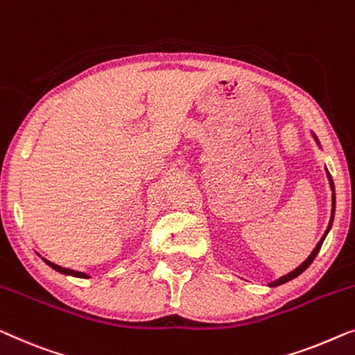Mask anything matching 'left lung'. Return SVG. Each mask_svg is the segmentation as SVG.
Segmentation results:
<instances>
[{
    "instance_id": "1",
    "label": "left lung",
    "mask_w": 355,
    "mask_h": 355,
    "mask_svg": "<svg viewBox=\"0 0 355 355\" xmlns=\"http://www.w3.org/2000/svg\"><path fill=\"white\" fill-rule=\"evenodd\" d=\"M312 137H314L315 139V142H317V146L320 147V142H318V139H317V136L314 135V132H312ZM327 178H328V181H330V189H331V192H333V195H331V218H330V223H328V227H327V230H325V234L322 235V239H320V241H318V243L315 245V248L312 250V253L307 256V259L304 261V263L302 264H300L296 267L295 270H291V272H288V274L286 275H284V277H280V279H277V280H274V282H270L269 284V286H279V285H284V284H286V282H290V280H293V279H296L297 275L300 274H302V272H304L307 267H309L311 264H312V261L315 259V256L318 254V251H320V248H322V243H323V240H325V237H327V234L330 232V229H331V225H333V219H335V205H336V197H335V184H333V179H331V176H330V173H328V169H327Z\"/></svg>"
}]
</instances>
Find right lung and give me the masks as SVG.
I'll return each instance as SVG.
<instances>
[{
  "mask_svg": "<svg viewBox=\"0 0 355 355\" xmlns=\"http://www.w3.org/2000/svg\"><path fill=\"white\" fill-rule=\"evenodd\" d=\"M41 259H43L44 263L48 264L49 267H53L54 270L60 272V274H64V275H71V277H78V279H89V275H88V274H85V272H78V270H73V269H67V267H60V266L54 264V263H51V261L44 259V258H41Z\"/></svg>",
  "mask_w": 355,
  "mask_h": 355,
  "instance_id": "obj_1",
  "label": "right lung"
}]
</instances>
